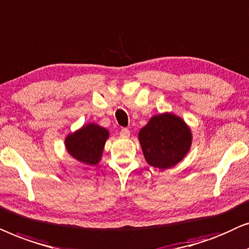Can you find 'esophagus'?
Here are the masks:
<instances>
[{
    "label": "esophagus",
    "mask_w": 249,
    "mask_h": 249,
    "mask_svg": "<svg viewBox=\"0 0 249 249\" xmlns=\"http://www.w3.org/2000/svg\"><path fill=\"white\" fill-rule=\"evenodd\" d=\"M130 134H131V132H130V130H128V128H122V130H121V137L122 138H128V137H130Z\"/></svg>",
    "instance_id": "esophagus-1"
}]
</instances>
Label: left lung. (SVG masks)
<instances>
[{
	"instance_id": "left-lung-1",
	"label": "left lung",
	"mask_w": 249,
	"mask_h": 249,
	"mask_svg": "<svg viewBox=\"0 0 249 249\" xmlns=\"http://www.w3.org/2000/svg\"><path fill=\"white\" fill-rule=\"evenodd\" d=\"M143 156L150 166L167 170L190 150L192 134L187 123L172 112L155 115L139 132Z\"/></svg>"
}]
</instances>
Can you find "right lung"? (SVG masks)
<instances>
[{"label": "right lung", "mask_w": 249, "mask_h": 249, "mask_svg": "<svg viewBox=\"0 0 249 249\" xmlns=\"http://www.w3.org/2000/svg\"><path fill=\"white\" fill-rule=\"evenodd\" d=\"M109 138L107 128L90 123L83 125L65 139L68 154L76 160L86 165H97L101 160L106 141Z\"/></svg>", "instance_id": "right-lung-1"}]
</instances>
